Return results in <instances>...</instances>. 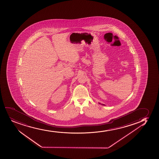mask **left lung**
Here are the masks:
<instances>
[{
    "label": "left lung",
    "instance_id": "8db88e82",
    "mask_svg": "<svg viewBox=\"0 0 159 159\" xmlns=\"http://www.w3.org/2000/svg\"><path fill=\"white\" fill-rule=\"evenodd\" d=\"M99 104H100V105H102L105 106V104H101V103H100V102H99Z\"/></svg>",
    "mask_w": 159,
    "mask_h": 159
}]
</instances>
